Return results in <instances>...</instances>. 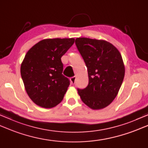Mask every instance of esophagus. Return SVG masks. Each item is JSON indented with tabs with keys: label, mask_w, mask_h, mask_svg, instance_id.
I'll list each match as a JSON object with an SVG mask.
<instances>
[{
	"label": "esophagus",
	"mask_w": 148,
	"mask_h": 148,
	"mask_svg": "<svg viewBox=\"0 0 148 148\" xmlns=\"http://www.w3.org/2000/svg\"><path fill=\"white\" fill-rule=\"evenodd\" d=\"M76 76H73L70 78V80H71V82L72 84H74L75 83V81H76Z\"/></svg>",
	"instance_id": "obj_1"
}]
</instances>
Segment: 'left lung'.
Here are the masks:
<instances>
[{
  "mask_svg": "<svg viewBox=\"0 0 148 148\" xmlns=\"http://www.w3.org/2000/svg\"><path fill=\"white\" fill-rule=\"evenodd\" d=\"M75 43L88 76V86L78 88V94L91 109L105 108L116 97L123 82L125 68L122 56L106 40L77 38Z\"/></svg>",
  "mask_w": 148,
  "mask_h": 148,
  "instance_id": "obj_1",
  "label": "left lung"
}]
</instances>
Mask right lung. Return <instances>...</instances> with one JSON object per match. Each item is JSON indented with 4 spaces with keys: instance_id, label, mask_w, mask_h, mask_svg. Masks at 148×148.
Returning <instances> with one entry per match:
<instances>
[{
    "instance_id": "obj_1",
    "label": "right lung",
    "mask_w": 148,
    "mask_h": 148,
    "mask_svg": "<svg viewBox=\"0 0 148 148\" xmlns=\"http://www.w3.org/2000/svg\"><path fill=\"white\" fill-rule=\"evenodd\" d=\"M74 38L44 39L27 51L20 73L29 97L38 106L51 108L62 101L70 82L62 74L61 58Z\"/></svg>"
}]
</instances>
